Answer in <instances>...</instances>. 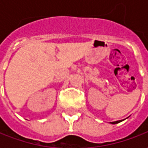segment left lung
Here are the masks:
<instances>
[{"mask_svg":"<svg viewBox=\"0 0 148 148\" xmlns=\"http://www.w3.org/2000/svg\"><path fill=\"white\" fill-rule=\"evenodd\" d=\"M123 120H118V121H114V122H110V123H112V124H116V123H119L122 122Z\"/></svg>","mask_w":148,"mask_h":148,"instance_id":"left-lung-1","label":"left lung"}]
</instances>
